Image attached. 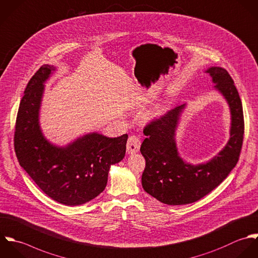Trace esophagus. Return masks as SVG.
Here are the masks:
<instances>
[{"mask_svg":"<svg viewBox=\"0 0 258 258\" xmlns=\"http://www.w3.org/2000/svg\"><path fill=\"white\" fill-rule=\"evenodd\" d=\"M141 146V141L137 136H130L127 141V152L128 154H134L139 152Z\"/></svg>","mask_w":258,"mask_h":258,"instance_id":"esophagus-1","label":"esophagus"}]
</instances>
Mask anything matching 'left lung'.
<instances>
[{
  "label": "left lung",
  "instance_id": "1",
  "mask_svg": "<svg viewBox=\"0 0 258 258\" xmlns=\"http://www.w3.org/2000/svg\"><path fill=\"white\" fill-rule=\"evenodd\" d=\"M205 73L212 78L214 89L226 100L230 115V138L221 151L209 161L193 165L179 155L176 130L186 104L168 111L148 124L143 133L141 154L146 166L142 174L143 189L168 205L193 203L216 188L235 167L242 147L244 120L241 100L228 72L221 67H210Z\"/></svg>",
  "mask_w": 258,
  "mask_h": 258
}]
</instances>
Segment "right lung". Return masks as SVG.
I'll list each match as a JSON object with an SVG mask.
<instances>
[{"label":"right lung","instance_id":"1","mask_svg":"<svg viewBox=\"0 0 258 258\" xmlns=\"http://www.w3.org/2000/svg\"><path fill=\"white\" fill-rule=\"evenodd\" d=\"M56 70L43 65L25 89L16 120L14 145L20 165L53 200L68 206L89 202L105 189L111 165L125 156L128 135L88 133L66 146L44 136L40 109L45 82Z\"/></svg>","mask_w":258,"mask_h":258}]
</instances>
